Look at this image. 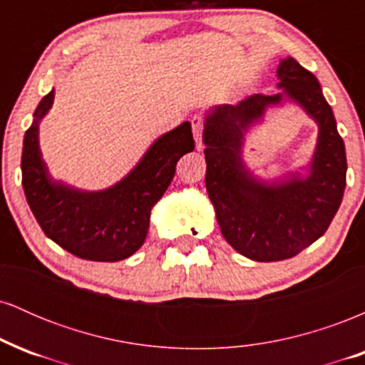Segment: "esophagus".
<instances>
[{"instance_id":"obj_1","label":"esophagus","mask_w":365,"mask_h":365,"mask_svg":"<svg viewBox=\"0 0 365 365\" xmlns=\"http://www.w3.org/2000/svg\"><path fill=\"white\" fill-rule=\"evenodd\" d=\"M202 130H204V120L200 118V116H194V118H192V132H194L195 149L197 150H202L204 149Z\"/></svg>"}]
</instances>
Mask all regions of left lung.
<instances>
[{"label":"left lung","instance_id":"left-lung-1","mask_svg":"<svg viewBox=\"0 0 365 365\" xmlns=\"http://www.w3.org/2000/svg\"><path fill=\"white\" fill-rule=\"evenodd\" d=\"M276 75L282 92L215 106L202 132L206 188L221 233L237 252L259 262L290 259L324 235L346 185L345 144L319 81L290 56L279 61ZM283 101L297 102L317 121L318 144L305 174L266 182L245 166V135L267 107Z\"/></svg>","mask_w":365,"mask_h":365}]
</instances>
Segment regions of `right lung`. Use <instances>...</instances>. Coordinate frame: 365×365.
Returning a JSON list of instances; mask_svg holds the SVG:
<instances>
[{
  "label": "right lung",
  "mask_w": 365,
  "mask_h": 365,
  "mask_svg": "<svg viewBox=\"0 0 365 365\" xmlns=\"http://www.w3.org/2000/svg\"><path fill=\"white\" fill-rule=\"evenodd\" d=\"M54 91L41 99L25 132L22 185L46 237L87 261L116 262L135 254L149 232L150 209L175 177L178 159L195 148L183 121L154 142L123 180L98 192L78 190L49 175L39 149V123L51 110Z\"/></svg>",
  "instance_id": "obj_1"
}]
</instances>
